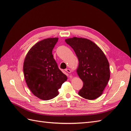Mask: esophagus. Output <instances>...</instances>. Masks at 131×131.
Instances as JSON below:
<instances>
[{"label": "esophagus", "mask_w": 131, "mask_h": 131, "mask_svg": "<svg viewBox=\"0 0 131 131\" xmlns=\"http://www.w3.org/2000/svg\"><path fill=\"white\" fill-rule=\"evenodd\" d=\"M65 71L66 72H68V73H71V70H70V69H66V70H65Z\"/></svg>", "instance_id": "34e87169"}]
</instances>
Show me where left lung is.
Listing matches in <instances>:
<instances>
[{
    "label": "left lung",
    "instance_id": "1",
    "mask_svg": "<svg viewBox=\"0 0 131 131\" xmlns=\"http://www.w3.org/2000/svg\"><path fill=\"white\" fill-rule=\"evenodd\" d=\"M75 53L79 65L77 72L83 86L79 95L94 100L103 93L110 79L109 63L104 53L88 39L73 37L65 39Z\"/></svg>",
    "mask_w": 131,
    "mask_h": 131
}]
</instances>
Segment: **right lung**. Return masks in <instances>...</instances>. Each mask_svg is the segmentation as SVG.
<instances>
[{
	"instance_id": "1",
	"label": "right lung",
	"mask_w": 131,
	"mask_h": 131,
	"mask_svg": "<svg viewBox=\"0 0 131 131\" xmlns=\"http://www.w3.org/2000/svg\"><path fill=\"white\" fill-rule=\"evenodd\" d=\"M58 38H51L39 41L26 56L24 73L30 90L39 99L48 100L56 97L67 77L58 67L52 50Z\"/></svg>"
}]
</instances>
